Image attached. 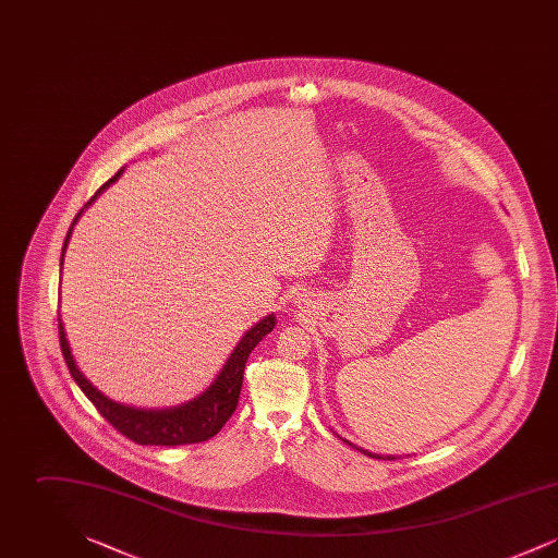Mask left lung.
<instances>
[{
  "mask_svg": "<svg viewBox=\"0 0 558 558\" xmlns=\"http://www.w3.org/2000/svg\"><path fill=\"white\" fill-rule=\"evenodd\" d=\"M343 441H345V439H343ZM345 444H349V441H345ZM349 446H353V444H349ZM353 448H355V446H353ZM357 450L364 451V453H366V456H371V458H378V460L383 458V456H378V453H372V451L362 450V448H357Z\"/></svg>",
  "mask_w": 558,
  "mask_h": 558,
  "instance_id": "1",
  "label": "left lung"
}]
</instances>
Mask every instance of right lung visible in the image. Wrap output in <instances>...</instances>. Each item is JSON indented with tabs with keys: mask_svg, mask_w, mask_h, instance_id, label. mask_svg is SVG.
<instances>
[{
	"mask_svg": "<svg viewBox=\"0 0 558 558\" xmlns=\"http://www.w3.org/2000/svg\"><path fill=\"white\" fill-rule=\"evenodd\" d=\"M121 173H123V169H119L107 184L98 187V192L83 205V209H87L92 205V201H96V196L102 190H107ZM83 209L75 215L71 228L66 232L64 246H62V259H64V248L71 239L73 226L77 223ZM274 326H276L274 316H267L259 324H255L240 339L239 345L232 351L230 360L226 362L223 371L219 372V376L215 378L211 387L201 398L187 401L180 408H169V410H142V408H130V405L108 399L77 368L60 318H58V335H60V349H62V355H64V362L69 366L71 376L80 385L81 391L96 405V410L121 435H125L128 439H132L140 446H187V444H201V441L211 439L213 435H217L221 430V426L230 421V416L234 414V410L239 405L246 360H248L251 351L259 345V341L274 330Z\"/></svg>",
	"mask_w": 558,
	"mask_h": 558,
	"instance_id": "obj_1",
	"label": "right lung"
}]
</instances>
